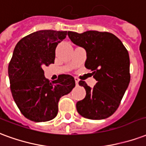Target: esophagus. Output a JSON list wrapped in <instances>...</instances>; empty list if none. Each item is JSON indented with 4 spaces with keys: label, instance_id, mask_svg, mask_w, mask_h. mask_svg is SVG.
<instances>
[{
    "label": "esophagus",
    "instance_id": "esophagus-1",
    "mask_svg": "<svg viewBox=\"0 0 146 146\" xmlns=\"http://www.w3.org/2000/svg\"><path fill=\"white\" fill-rule=\"evenodd\" d=\"M74 81H75V84H76V86H78V82H79L78 78H74Z\"/></svg>",
    "mask_w": 146,
    "mask_h": 146
}]
</instances>
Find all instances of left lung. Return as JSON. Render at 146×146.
Listing matches in <instances>:
<instances>
[{
    "label": "left lung",
    "mask_w": 146,
    "mask_h": 146,
    "mask_svg": "<svg viewBox=\"0 0 146 146\" xmlns=\"http://www.w3.org/2000/svg\"><path fill=\"white\" fill-rule=\"evenodd\" d=\"M68 36L72 42L86 50L85 67L97 81L93 89L84 81L78 82L86 89V96L76 104L78 112L91 120L109 117L117 110L129 85L127 49L117 37L107 32H68Z\"/></svg>",
    "instance_id": "obj_1"
}]
</instances>
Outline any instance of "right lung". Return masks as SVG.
Instances as JSON below:
<instances>
[{"label": "right lung", "instance_id": "add662e5", "mask_svg": "<svg viewBox=\"0 0 146 146\" xmlns=\"http://www.w3.org/2000/svg\"><path fill=\"white\" fill-rule=\"evenodd\" d=\"M67 31L40 30L23 37L14 50L8 65L10 89L22 115L35 122L54 119L60 98L75 86L70 74H60L50 82L42 67L54 64L55 50Z\"/></svg>", "mask_w": 146, "mask_h": 146}]
</instances>
